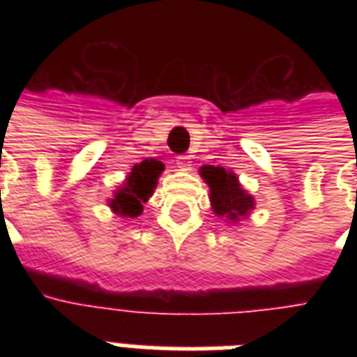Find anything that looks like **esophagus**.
<instances>
[{"label": "esophagus", "mask_w": 357, "mask_h": 357, "mask_svg": "<svg viewBox=\"0 0 357 357\" xmlns=\"http://www.w3.org/2000/svg\"><path fill=\"white\" fill-rule=\"evenodd\" d=\"M176 165H178L181 170H190V167H192V161H190L189 155H178L176 157Z\"/></svg>", "instance_id": "obj_1"}]
</instances>
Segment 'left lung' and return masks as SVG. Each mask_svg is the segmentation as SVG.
Here are the masks:
<instances>
[{"instance_id":"obj_1","label":"left lung","mask_w":357,"mask_h":357,"mask_svg":"<svg viewBox=\"0 0 357 357\" xmlns=\"http://www.w3.org/2000/svg\"><path fill=\"white\" fill-rule=\"evenodd\" d=\"M200 176L209 185V200L217 217H226L228 222H238L241 218L248 217L255 202L241 187L238 178L231 170L206 165L200 168Z\"/></svg>"}]
</instances>
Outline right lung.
Returning <instances> with one entry per match:
<instances>
[{
  "mask_svg": "<svg viewBox=\"0 0 357 357\" xmlns=\"http://www.w3.org/2000/svg\"><path fill=\"white\" fill-rule=\"evenodd\" d=\"M165 170V165L157 159H144L137 162L122 187L113 192V198L109 200V207L120 217L135 218L142 213V204L148 202L153 189L157 187V178Z\"/></svg>",
  "mask_w": 357,
  "mask_h": 357,
  "instance_id": "right-lung-1",
  "label": "right lung"
}]
</instances>
